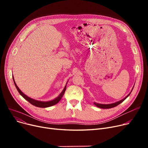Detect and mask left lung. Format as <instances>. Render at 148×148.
Instances as JSON below:
<instances>
[{
  "label": "left lung",
  "mask_w": 148,
  "mask_h": 148,
  "mask_svg": "<svg viewBox=\"0 0 148 148\" xmlns=\"http://www.w3.org/2000/svg\"><path fill=\"white\" fill-rule=\"evenodd\" d=\"M131 90V92H132ZM131 92L130 93V94L125 97L123 99H121V101H118V102H116L114 103H112V104H99V103H94V104L98 107L99 108H113V107H114L116 106H117L118 105L120 104L121 103H122L124 100H125L131 94Z\"/></svg>",
  "instance_id": "1"
}]
</instances>
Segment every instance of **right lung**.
<instances>
[{"mask_svg": "<svg viewBox=\"0 0 148 148\" xmlns=\"http://www.w3.org/2000/svg\"><path fill=\"white\" fill-rule=\"evenodd\" d=\"M12 79H13V80H14V84L15 87H16L18 92H19V94L24 98L25 99H26L27 101H29L31 104H32L36 107H41V108H45V107H50V106H54L56 104H57L59 101L61 99V98H62V97H63L64 94H65V90H66V86H65L64 90L62 91V92L60 93V94L55 99H54L51 101H38V100H36V99H32L31 98L29 97H27V95H26L25 94H23V93L21 91V90L18 88V87L17 86L16 83H15V80H14V77H12Z\"/></svg>", "mask_w": 148, "mask_h": 148, "instance_id": "1", "label": "right lung"}]
</instances>
